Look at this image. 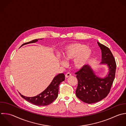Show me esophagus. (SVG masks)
<instances>
[{
  "mask_svg": "<svg viewBox=\"0 0 126 126\" xmlns=\"http://www.w3.org/2000/svg\"><path fill=\"white\" fill-rule=\"evenodd\" d=\"M65 77H66V78H68V77L71 76V74L70 73H69V72H67V73H66V74L65 75Z\"/></svg>",
  "mask_w": 126,
  "mask_h": 126,
  "instance_id": "34e87169",
  "label": "esophagus"
}]
</instances>
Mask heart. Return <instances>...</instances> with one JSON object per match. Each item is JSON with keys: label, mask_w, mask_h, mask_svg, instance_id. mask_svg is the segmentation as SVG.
Returning a JSON list of instances; mask_svg holds the SVG:
<instances>
[{"label": "heart", "mask_w": 126, "mask_h": 126, "mask_svg": "<svg viewBox=\"0 0 126 126\" xmlns=\"http://www.w3.org/2000/svg\"><path fill=\"white\" fill-rule=\"evenodd\" d=\"M63 57L66 60H73V65L75 68L80 69L85 66L92 55V50L86 45L80 43H73L67 45L63 52ZM63 65L65 64L63 62Z\"/></svg>", "instance_id": "1"}]
</instances>
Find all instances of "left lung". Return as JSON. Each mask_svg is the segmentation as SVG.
<instances>
[{
	"instance_id": "obj_1",
	"label": "left lung",
	"mask_w": 126,
	"mask_h": 126,
	"mask_svg": "<svg viewBox=\"0 0 126 126\" xmlns=\"http://www.w3.org/2000/svg\"><path fill=\"white\" fill-rule=\"evenodd\" d=\"M97 43L102 52L101 63L106 64L109 67L108 75L103 79L96 77L88 65L75 73L78 80L76 95L81 100L89 104L98 102L107 96L115 76L116 63L113 54L107 47Z\"/></svg>"
}]
</instances>
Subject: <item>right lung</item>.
<instances>
[{
  "mask_svg": "<svg viewBox=\"0 0 126 126\" xmlns=\"http://www.w3.org/2000/svg\"><path fill=\"white\" fill-rule=\"evenodd\" d=\"M34 39L31 41L25 43L23 45L35 43L38 41ZM65 80V75L63 73H60L54 77L49 86L41 94L33 97H27L22 95L21 96L28 101L38 106H45L52 103L58 97L59 92V87L61 83Z\"/></svg>",
  "mask_w": 126,
  "mask_h": 126,
  "instance_id": "right-lung-1",
  "label": "right lung"
}]
</instances>
